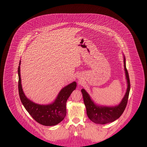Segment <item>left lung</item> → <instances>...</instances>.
I'll return each mask as SVG.
<instances>
[{
  "label": "left lung",
  "instance_id": "obj_1",
  "mask_svg": "<svg viewBox=\"0 0 147 147\" xmlns=\"http://www.w3.org/2000/svg\"><path fill=\"white\" fill-rule=\"evenodd\" d=\"M123 59L127 88L123 98L118 105L113 106H107L96 104L84 89L81 90L83 97L84 104L86 110L87 115L88 118L95 123L104 125L113 122L118 119L125 111L130 90V82L128 73L126 68V58L124 55Z\"/></svg>",
  "mask_w": 147,
  "mask_h": 147
}]
</instances>
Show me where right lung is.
Here are the masks:
<instances>
[{
	"label": "right lung",
	"instance_id": "1",
	"mask_svg": "<svg viewBox=\"0 0 147 147\" xmlns=\"http://www.w3.org/2000/svg\"><path fill=\"white\" fill-rule=\"evenodd\" d=\"M20 61L18 67L19 93L21 102L32 117L43 126L57 125L62 121L66 115V102L72 92L76 88V82H74L63 88L55 101L48 105H40L32 101L25 95L21 85Z\"/></svg>",
	"mask_w": 147,
	"mask_h": 147
}]
</instances>
